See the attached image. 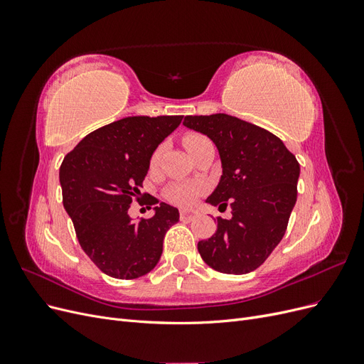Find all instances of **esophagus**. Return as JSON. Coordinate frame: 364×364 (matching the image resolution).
<instances>
[{
  "label": "esophagus",
  "instance_id": "1",
  "mask_svg": "<svg viewBox=\"0 0 364 364\" xmlns=\"http://www.w3.org/2000/svg\"><path fill=\"white\" fill-rule=\"evenodd\" d=\"M194 217H196L194 211H186V209H182L181 211V220H183V222H190V220H193Z\"/></svg>",
  "mask_w": 364,
  "mask_h": 364
}]
</instances>
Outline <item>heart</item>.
Masks as SVG:
<instances>
[{
	"mask_svg": "<svg viewBox=\"0 0 364 364\" xmlns=\"http://www.w3.org/2000/svg\"><path fill=\"white\" fill-rule=\"evenodd\" d=\"M206 142H209V139L200 134H186L183 136V146L186 150H188L190 155L199 147H202L203 144H206ZM162 150L164 147L159 146L155 151H153L151 159H150L151 167H155V165L159 162L162 156ZM203 193H205V186L199 182H176L168 186L167 191H165V197H167L171 203L186 208V206L194 205L196 200L199 199Z\"/></svg>",
	"mask_w": 364,
	"mask_h": 364,
	"instance_id": "heart-1",
	"label": "heart"
}]
</instances>
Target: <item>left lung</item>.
Instances as JSON below:
<instances>
[{
    "instance_id": "obj_1",
    "label": "left lung",
    "mask_w": 364,
    "mask_h": 364,
    "mask_svg": "<svg viewBox=\"0 0 364 364\" xmlns=\"http://www.w3.org/2000/svg\"><path fill=\"white\" fill-rule=\"evenodd\" d=\"M183 126L211 138L223 174L206 202L229 205L232 218L217 217L215 234L197 245L217 272L245 274L258 269L279 245L297 197L301 167L284 142L247 121L226 114L188 115Z\"/></svg>"
}]
</instances>
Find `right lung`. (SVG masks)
Segmentation results:
<instances>
[{
	"label": "right lung",
	"instance_id": "1",
	"mask_svg": "<svg viewBox=\"0 0 364 364\" xmlns=\"http://www.w3.org/2000/svg\"><path fill=\"white\" fill-rule=\"evenodd\" d=\"M181 121L182 115L114 121L86 135L60 165L62 202L77 240L109 277L135 279L155 269L165 234L179 222L178 209L155 197L146 202L156 205L153 217L134 222L127 211L141 194L153 151Z\"/></svg>",
	"mask_w": 364,
	"mask_h": 364
}]
</instances>
